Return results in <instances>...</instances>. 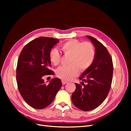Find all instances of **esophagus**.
Returning <instances> with one entry per match:
<instances>
[{"label": "esophagus", "instance_id": "obj_1", "mask_svg": "<svg viewBox=\"0 0 131 131\" xmlns=\"http://www.w3.org/2000/svg\"><path fill=\"white\" fill-rule=\"evenodd\" d=\"M62 84L63 85H65V84H67V83H68V82H67L66 80H62Z\"/></svg>", "mask_w": 131, "mask_h": 131}]
</instances>
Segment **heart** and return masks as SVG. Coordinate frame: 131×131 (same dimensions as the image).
<instances>
[{"label":"heart","mask_w":131,"mask_h":131,"mask_svg":"<svg viewBox=\"0 0 131 131\" xmlns=\"http://www.w3.org/2000/svg\"><path fill=\"white\" fill-rule=\"evenodd\" d=\"M61 50L64 57H69L68 66L60 67L56 70L57 76L64 80H69L77 76L79 70L88 69L93 63L96 51L94 45L89 41L81 42L72 39L63 43ZM49 58L54 65L60 63L62 55L56 49L51 50Z\"/></svg>","instance_id":"obj_1"}]
</instances>
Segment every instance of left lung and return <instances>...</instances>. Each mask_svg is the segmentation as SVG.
Wrapping results in <instances>:
<instances>
[{"label": "left lung", "instance_id": "8db88e82", "mask_svg": "<svg viewBox=\"0 0 131 131\" xmlns=\"http://www.w3.org/2000/svg\"><path fill=\"white\" fill-rule=\"evenodd\" d=\"M86 37L95 46L96 57L92 64L79 78L83 86L75 84L72 100L79 109L90 111L100 106L108 96L112 82L113 63L108 51L101 42L91 36Z\"/></svg>", "mask_w": 131, "mask_h": 131}]
</instances>
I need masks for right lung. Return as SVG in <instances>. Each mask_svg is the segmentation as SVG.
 <instances>
[{"label": "right lung", "instance_id": "right-lung-1", "mask_svg": "<svg viewBox=\"0 0 131 131\" xmlns=\"http://www.w3.org/2000/svg\"><path fill=\"white\" fill-rule=\"evenodd\" d=\"M59 40L42 37L31 40L23 47L16 68L18 89L23 100L30 106L42 109L53 101L62 87L60 79L55 78L46 84L43 78L54 75L49 53Z\"/></svg>", "mask_w": 131, "mask_h": 131}]
</instances>
